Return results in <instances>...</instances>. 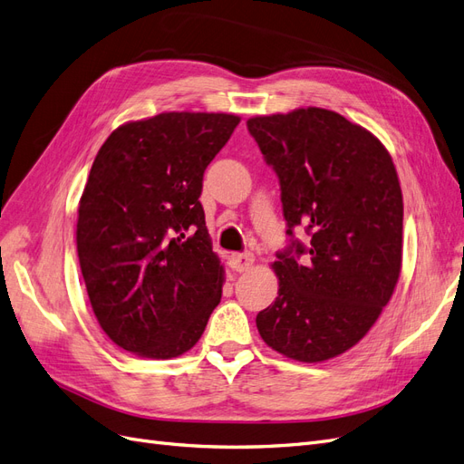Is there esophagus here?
Wrapping results in <instances>:
<instances>
[{
    "instance_id": "34e87169",
    "label": "esophagus",
    "mask_w": 464,
    "mask_h": 464,
    "mask_svg": "<svg viewBox=\"0 0 464 464\" xmlns=\"http://www.w3.org/2000/svg\"><path fill=\"white\" fill-rule=\"evenodd\" d=\"M254 261H256L254 254H247V251H246V254H232L230 256V266L237 273H244V271L251 269Z\"/></svg>"
}]
</instances>
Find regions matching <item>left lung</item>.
Returning a JSON list of instances; mask_svg holds the SVG:
<instances>
[{
    "instance_id": "8db88e82",
    "label": "left lung",
    "mask_w": 464,
    "mask_h": 464,
    "mask_svg": "<svg viewBox=\"0 0 464 464\" xmlns=\"http://www.w3.org/2000/svg\"><path fill=\"white\" fill-rule=\"evenodd\" d=\"M280 186L288 246L278 296L257 314L261 339L300 362L346 353L392 296L402 261V193L387 149L323 108L247 120ZM304 226L307 245L293 237Z\"/></svg>"
}]
</instances>
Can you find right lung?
I'll list each match as a JSON object with an SVG mask.
<instances>
[{"label":"right lung","instance_id":"obj_1","mask_svg":"<svg viewBox=\"0 0 464 464\" xmlns=\"http://www.w3.org/2000/svg\"><path fill=\"white\" fill-rule=\"evenodd\" d=\"M234 114L166 111L125 123L98 150L79 203L77 254L92 312L120 348L176 358L222 296L199 201Z\"/></svg>","mask_w":464,"mask_h":464}]
</instances>
